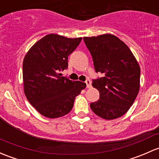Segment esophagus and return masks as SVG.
Masks as SVG:
<instances>
[{"label":"esophagus","mask_w":159,"mask_h":159,"mask_svg":"<svg viewBox=\"0 0 159 159\" xmlns=\"http://www.w3.org/2000/svg\"><path fill=\"white\" fill-rule=\"evenodd\" d=\"M85 83H86L87 88H91V81H90V80H86Z\"/></svg>","instance_id":"obj_1"}]
</instances>
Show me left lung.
I'll use <instances>...</instances> for the list:
<instances>
[{"mask_svg": "<svg viewBox=\"0 0 159 159\" xmlns=\"http://www.w3.org/2000/svg\"><path fill=\"white\" fill-rule=\"evenodd\" d=\"M96 72L103 77L93 80L100 99L90 104L97 116L114 120L124 115L136 100L140 87V67L131 50L112 34L84 37Z\"/></svg>", "mask_w": 159, "mask_h": 159, "instance_id": "left-lung-1", "label": "left lung"}]
</instances>
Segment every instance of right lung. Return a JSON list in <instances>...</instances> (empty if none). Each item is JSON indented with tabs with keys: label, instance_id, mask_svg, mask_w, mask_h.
Masks as SVG:
<instances>
[{
	"label": "right lung",
	"instance_id": "add662e5",
	"mask_svg": "<svg viewBox=\"0 0 159 159\" xmlns=\"http://www.w3.org/2000/svg\"><path fill=\"white\" fill-rule=\"evenodd\" d=\"M82 38L49 34L36 42L23 62L24 93L28 101L46 117L54 119L68 114L76 96L86 84L61 76L68 68V56Z\"/></svg>",
	"mask_w": 159,
	"mask_h": 159
}]
</instances>
